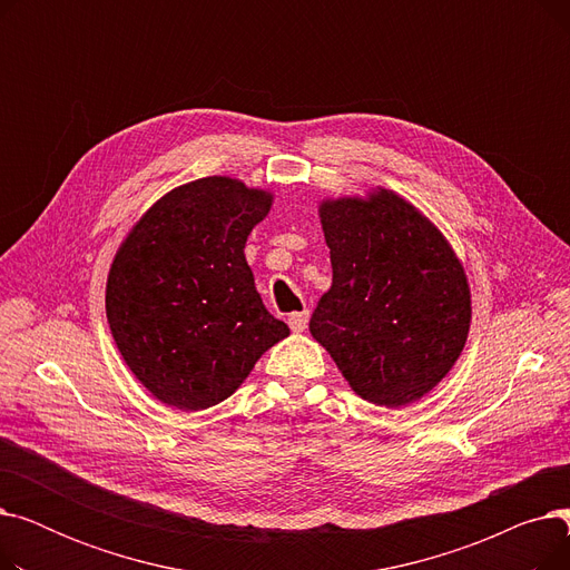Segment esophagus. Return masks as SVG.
Instances as JSON below:
<instances>
[{
	"label": "esophagus",
	"instance_id": "34e87169",
	"mask_svg": "<svg viewBox=\"0 0 570 570\" xmlns=\"http://www.w3.org/2000/svg\"><path fill=\"white\" fill-rule=\"evenodd\" d=\"M307 323H309V312L307 309L305 312H295V314L288 316V325H291L293 333H305Z\"/></svg>",
	"mask_w": 570,
	"mask_h": 570
}]
</instances>
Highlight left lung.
Segmentation results:
<instances>
[{
    "instance_id": "8db88e82",
    "label": "left lung",
    "mask_w": 570,
    "mask_h": 570,
    "mask_svg": "<svg viewBox=\"0 0 570 570\" xmlns=\"http://www.w3.org/2000/svg\"><path fill=\"white\" fill-rule=\"evenodd\" d=\"M333 284L309 333L363 400L400 409L425 397L453 370L471 325L464 265L443 233L406 198H323Z\"/></svg>"
}]
</instances>
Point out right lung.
Wrapping results in <instances>:
<instances>
[{"mask_svg": "<svg viewBox=\"0 0 570 570\" xmlns=\"http://www.w3.org/2000/svg\"><path fill=\"white\" fill-rule=\"evenodd\" d=\"M273 194L213 175L179 185L134 224L106 284L119 355L161 404L203 411L230 397L258 357L291 335L245 258Z\"/></svg>", "mask_w": 570, "mask_h": 570, "instance_id": "right-lung-1", "label": "right lung"}]
</instances>
